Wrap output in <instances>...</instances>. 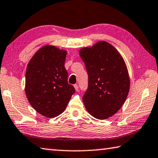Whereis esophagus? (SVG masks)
I'll return each instance as SVG.
<instances>
[{
  "label": "esophagus",
  "instance_id": "esophagus-1",
  "mask_svg": "<svg viewBox=\"0 0 158 158\" xmlns=\"http://www.w3.org/2000/svg\"><path fill=\"white\" fill-rule=\"evenodd\" d=\"M74 86L75 90H76V91H79V86H78V85H77V84H74Z\"/></svg>",
  "mask_w": 158,
  "mask_h": 158
}]
</instances>
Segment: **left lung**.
<instances>
[{"mask_svg": "<svg viewBox=\"0 0 158 158\" xmlns=\"http://www.w3.org/2000/svg\"><path fill=\"white\" fill-rule=\"evenodd\" d=\"M89 75L83 102L89 113L106 119L119 111L128 96L130 79L123 57L110 44L100 41L79 50Z\"/></svg>", "mask_w": 158, "mask_h": 158, "instance_id": "8db88e82", "label": "left lung"}]
</instances>
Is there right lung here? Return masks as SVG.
<instances>
[{"mask_svg":"<svg viewBox=\"0 0 158 158\" xmlns=\"http://www.w3.org/2000/svg\"><path fill=\"white\" fill-rule=\"evenodd\" d=\"M67 51L46 45L40 48L27 64L25 93L32 107L46 117L62 114L74 94L67 82L64 67Z\"/></svg>","mask_w":158,"mask_h":158,"instance_id":"obj_1","label":"right lung"}]
</instances>
